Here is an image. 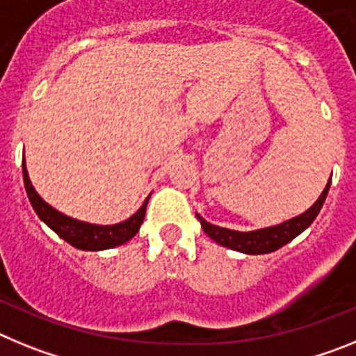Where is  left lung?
<instances>
[{"label": "left lung", "instance_id": "8db88e82", "mask_svg": "<svg viewBox=\"0 0 356 356\" xmlns=\"http://www.w3.org/2000/svg\"><path fill=\"white\" fill-rule=\"evenodd\" d=\"M330 185H332V178H330L328 184H326L325 191L321 193L319 200H317L307 212L300 213L298 217H292V219L282 222V225L269 226V228L254 229V232H235V229L210 225V222L205 221L200 213H196V217L200 219L201 226H203V232H205L212 241H216L217 244H221V246L241 251V253L246 254L273 253V251L280 250L282 246L289 244L292 238L298 237L301 232H305L308 226L312 225L314 219H316L317 213H319V210L323 209V203H325L326 196H328Z\"/></svg>", "mask_w": 356, "mask_h": 356}]
</instances>
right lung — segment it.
<instances>
[{
	"instance_id": "obj_1",
	"label": "right lung",
	"mask_w": 356,
	"mask_h": 356,
	"mask_svg": "<svg viewBox=\"0 0 356 356\" xmlns=\"http://www.w3.org/2000/svg\"><path fill=\"white\" fill-rule=\"evenodd\" d=\"M23 180H24V187H26L28 200H30L31 207H33L37 216L40 217V221L46 222V225H48L49 228L58 235V237L64 238L65 242H69L71 246L83 251L110 250V248L121 246V244L130 241L131 237H135L137 232H139L140 225H143L144 216H146L147 201H149V196H147L146 201L143 203V207H140L134 216L128 217L127 221L118 222V225H108V226L90 225V222L78 221V219H72V217L64 216L62 212L53 209L51 205H48V203H46L39 194H37L33 185H31L24 160H23Z\"/></svg>"
}]
</instances>
